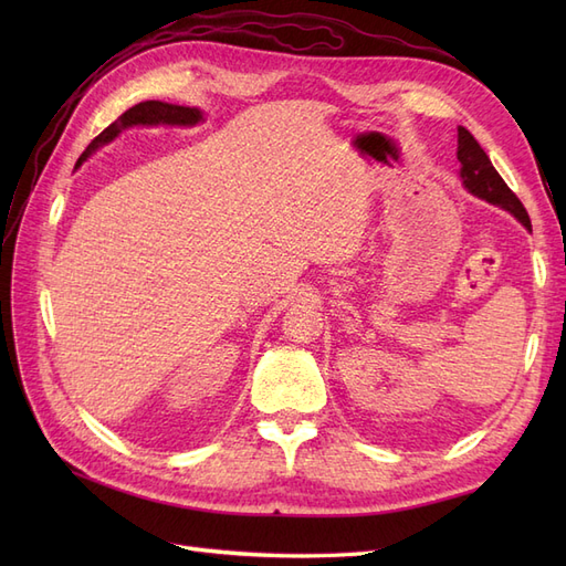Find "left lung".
<instances>
[{"instance_id": "obj_1", "label": "left lung", "mask_w": 566, "mask_h": 566, "mask_svg": "<svg viewBox=\"0 0 566 566\" xmlns=\"http://www.w3.org/2000/svg\"><path fill=\"white\" fill-rule=\"evenodd\" d=\"M458 160H460V179L465 184L468 191L476 198H482L491 205H499V208L515 214L526 229H531V219L524 210L520 198L510 191L503 177L495 172L484 148L476 144L474 136L465 129L458 127Z\"/></svg>"}]
</instances>
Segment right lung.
I'll use <instances>...</instances> for the list:
<instances>
[{
  "label": "right lung",
  "mask_w": 566,
  "mask_h": 566,
  "mask_svg": "<svg viewBox=\"0 0 566 566\" xmlns=\"http://www.w3.org/2000/svg\"><path fill=\"white\" fill-rule=\"evenodd\" d=\"M200 119H202V113L198 108L163 104V101H144V104H136L129 111H125L113 125H108L104 132H101L96 139L87 146V150L80 156L77 167L87 160L98 146L111 144L115 136L127 127H134V125H196V123H200Z\"/></svg>",
  "instance_id": "obj_1"
}]
</instances>
